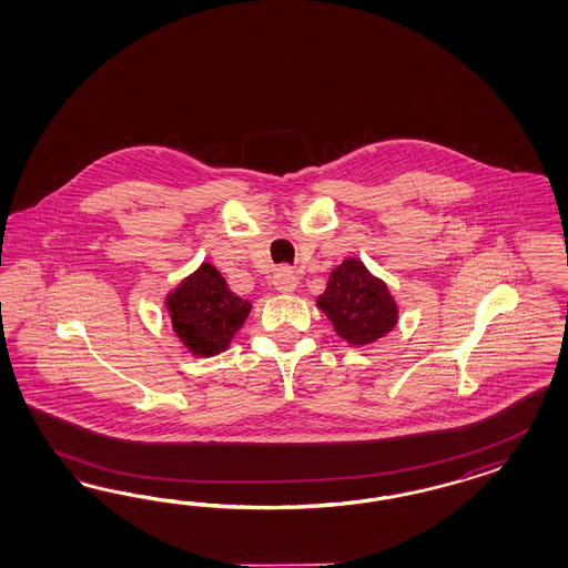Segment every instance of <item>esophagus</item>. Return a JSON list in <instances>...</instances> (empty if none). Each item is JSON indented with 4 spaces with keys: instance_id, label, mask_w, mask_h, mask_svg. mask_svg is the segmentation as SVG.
Listing matches in <instances>:
<instances>
[{
    "instance_id": "obj_1",
    "label": "esophagus",
    "mask_w": 568,
    "mask_h": 568,
    "mask_svg": "<svg viewBox=\"0 0 568 568\" xmlns=\"http://www.w3.org/2000/svg\"><path fill=\"white\" fill-rule=\"evenodd\" d=\"M273 285L281 293H292L297 287V276L293 273L292 268H278L275 276H273Z\"/></svg>"
}]
</instances>
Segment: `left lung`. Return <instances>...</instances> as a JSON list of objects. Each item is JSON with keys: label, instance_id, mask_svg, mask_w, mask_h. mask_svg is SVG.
<instances>
[{"label": "left lung", "instance_id": "8db88e82", "mask_svg": "<svg viewBox=\"0 0 568 568\" xmlns=\"http://www.w3.org/2000/svg\"><path fill=\"white\" fill-rule=\"evenodd\" d=\"M318 308L347 344L366 345L396 327L397 306L389 290L361 260L347 258L328 276Z\"/></svg>", "mask_w": 568, "mask_h": 568}]
</instances>
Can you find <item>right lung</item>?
<instances>
[{
    "mask_svg": "<svg viewBox=\"0 0 568 568\" xmlns=\"http://www.w3.org/2000/svg\"><path fill=\"white\" fill-rule=\"evenodd\" d=\"M166 306L174 333L197 356L226 349L252 310V304L231 292L224 276L207 262L169 295Z\"/></svg>",
    "mask_w": 568,
    "mask_h": 568,
    "instance_id": "right-lung-1",
    "label": "right lung"
}]
</instances>
